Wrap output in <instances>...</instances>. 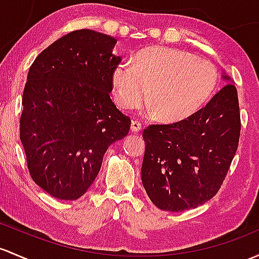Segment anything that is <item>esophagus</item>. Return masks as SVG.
Listing matches in <instances>:
<instances>
[{"label": "esophagus", "mask_w": 259, "mask_h": 259, "mask_svg": "<svg viewBox=\"0 0 259 259\" xmlns=\"http://www.w3.org/2000/svg\"><path fill=\"white\" fill-rule=\"evenodd\" d=\"M141 129H143V125H141L140 121H138V120H133L132 121V132L139 133Z\"/></svg>", "instance_id": "1"}]
</instances>
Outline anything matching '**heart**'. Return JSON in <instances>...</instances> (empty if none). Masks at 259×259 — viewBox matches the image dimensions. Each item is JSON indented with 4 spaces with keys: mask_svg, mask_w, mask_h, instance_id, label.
<instances>
[{
    "mask_svg": "<svg viewBox=\"0 0 259 259\" xmlns=\"http://www.w3.org/2000/svg\"><path fill=\"white\" fill-rule=\"evenodd\" d=\"M217 83L211 62L174 48L152 47L139 53L134 65L114 69V94L124 109L138 107L146 98L165 121H180L195 114Z\"/></svg>",
    "mask_w": 259,
    "mask_h": 259,
    "instance_id": "b5f03b06",
    "label": "heart"
}]
</instances>
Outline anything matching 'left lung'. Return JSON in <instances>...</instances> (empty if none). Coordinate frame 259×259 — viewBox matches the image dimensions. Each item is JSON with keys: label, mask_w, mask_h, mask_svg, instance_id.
<instances>
[{"label": "left lung", "mask_w": 259, "mask_h": 259, "mask_svg": "<svg viewBox=\"0 0 259 259\" xmlns=\"http://www.w3.org/2000/svg\"><path fill=\"white\" fill-rule=\"evenodd\" d=\"M228 83L184 120L150 125L143 133L141 180L149 198L164 211L181 212L219 192L238 148L237 89Z\"/></svg>", "instance_id": "8db88e82"}]
</instances>
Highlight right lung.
I'll list each match as a JSON object with an SVG mask.
<instances>
[{"label": "right lung", "instance_id": "1", "mask_svg": "<svg viewBox=\"0 0 259 259\" xmlns=\"http://www.w3.org/2000/svg\"><path fill=\"white\" fill-rule=\"evenodd\" d=\"M115 38L92 29L65 34L37 56L22 97L20 138L31 178L59 200H77L97 178L109 146L129 133L113 100L120 57Z\"/></svg>", "mask_w": 259, "mask_h": 259}]
</instances>
